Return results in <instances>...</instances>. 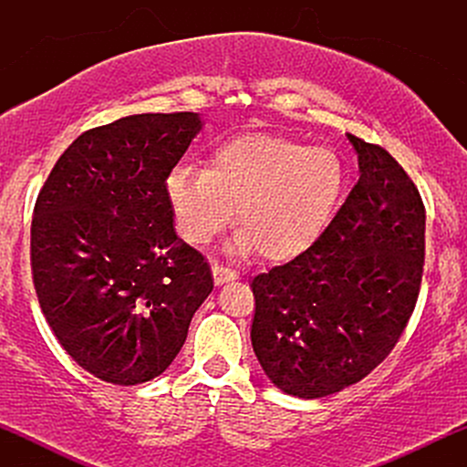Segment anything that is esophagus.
Instances as JSON below:
<instances>
[{
  "label": "esophagus",
  "instance_id": "1",
  "mask_svg": "<svg viewBox=\"0 0 467 467\" xmlns=\"http://www.w3.org/2000/svg\"><path fill=\"white\" fill-rule=\"evenodd\" d=\"M213 276H215V283H217V285H222V283L237 281V278H239L237 272L230 270V267H226V265H219V264L213 265Z\"/></svg>",
  "mask_w": 467,
  "mask_h": 467
}]
</instances>
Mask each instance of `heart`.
<instances>
[{
	"label": "heart",
	"mask_w": 467,
	"mask_h": 467,
	"mask_svg": "<svg viewBox=\"0 0 467 467\" xmlns=\"http://www.w3.org/2000/svg\"><path fill=\"white\" fill-rule=\"evenodd\" d=\"M345 184L334 149L307 147L285 136L241 133L213 151L208 169L178 166L166 180L178 226L206 244L237 206L241 248L265 259H289L327 226Z\"/></svg>",
	"instance_id": "obj_1"
}]
</instances>
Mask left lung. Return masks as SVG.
<instances>
[{
    "mask_svg": "<svg viewBox=\"0 0 467 467\" xmlns=\"http://www.w3.org/2000/svg\"><path fill=\"white\" fill-rule=\"evenodd\" d=\"M360 180L307 250L256 275L252 349L303 400L360 382L398 345L417 305L426 208L398 160L351 136Z\"/></svg>",
    "mask_w": 467,
    "mask_h": 467,
    "instance_id": "8db88e82",
    "label": "left lung"
}]
</instances>
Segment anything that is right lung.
Here are the masks:
<instances>
[{
	"label": "right lung",
	"instance_id": "obj_1",
	"mask_svg": "<svg viewBox=\"0 0 467 467\" xmlns=\"http://www.w3.org/2000/svg\"><path fill=\"white\" fill-rule=\"evenodd\" d=\"M200 130L192 111L94 127L36 195L30 261L41 312L67 356L103 382L164 373L213 292L211 265L175 234L166 192Z\"/></svg>",
	"mask_w": 467,
	"mask_h": 467
}]
</instances>
